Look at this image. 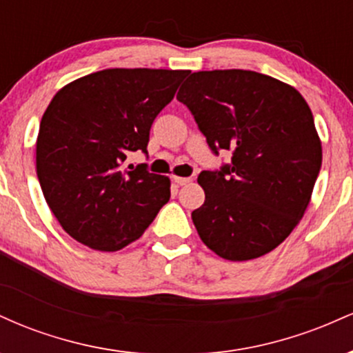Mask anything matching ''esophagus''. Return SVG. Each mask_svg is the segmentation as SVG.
Masks as SVG:
<instances>
[{
    "mask_svg": "<svg viewBox=\"0 0 353 353\" xmlns=\"http://www.w3.org/2000/svg\"><path fill=\"white\" fill-rule=\"evenodd\" d=\"M172 181L176 182L177 185H184V184H188V182H190L189 177H179V176H172Z\"/></svg>",
    "mask_w": 353,
    "mask_h": 353,
    "instance_id": "esophagus-1",
    "label": "esophagus"
}]
</instances>
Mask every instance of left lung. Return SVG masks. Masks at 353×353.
<instances>
[{
    "instance_id": "1",
    "label": "left lung",
    "mask_w": 353,
    "mask_h": 353,
    "mask_svg": "<svg viewBox=\"0 0 353 353\" xmlns=\"http://www.w3.org/2000/svg\"><path fill=\"white\" fill-rule=\"evenodd\" d=\"M177 101L210 151H232V163L197 177L205 201L192 222L202 242L228 261L274 250L302 219L322 165L309 104L289 84L245 70L192 72Z\"/></svg>"
}]
</instances>
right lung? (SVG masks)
<instances>
[{
  "label": "right lung",
  "instance_id": "obj_1",
  "mask_svg": "<svg viewBox=\"0 0 353 353\" xmlns=\"http://www.w3.org/2000/svg\"><path fill=\"white\" fill-rule=\"evenodd\" d=\"M189 71L103 70L66 84L44 111L36 172L61 228L114 252L144 234L171 197V181L129 164L148 154L149 131Z\"/></svg>",
  "mask_w": 353,
  "mask_h": 353
}]
</instances>
